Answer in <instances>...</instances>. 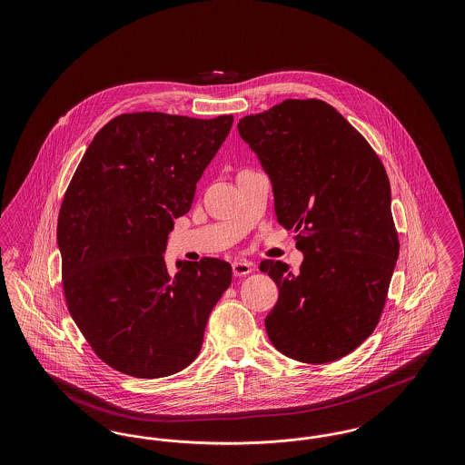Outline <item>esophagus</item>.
I'll return each instance as SVG.
<instances>
[{"mask_svg": "<svg viewBox=\"0 0 465 465\" xmlns=\"http://www.w3.org/2000/svg\"><path fill=\"white\" fill-rule=\"evenodd\" d=\"M232 268H233V275L235 277H242V275L254 272V266H252V263H249V262H235Z\"/></svg>", "mask_w": 465, "mask_h": 465, "instance_id": "1", "label": "esophagus"}]
</instances>
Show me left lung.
<instances>
[{
  "mask_svg": "<svg viewBox=\"0 0 465 465\" xmlns=\"http://www.w3.org/2000/svg\"><path fill=\"white\" fill-rule=\"evenodd\" d=\"M237 127L270 177L277 222L303 252L298 273L282 262L260 265L279 288L268 338L309 364L351 354L375 331L398 262L383 163L319 99H286Z\"/></svg>",
  "mask_w": 465,
  "mask_h": 465,
  "instance_id": "1",
  "label": "left lung"
}]
</instances>
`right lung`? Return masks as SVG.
Masks as SVG:
<instances>
[{
	"label": "right lung",
	"instance_id": "1",
	"mask_svg": "<svg viewBox=\"0 0 465 465\" xmlns=\"http://www.w3.org/2000/svg\"><path fill=\"white\" fill-rule=\"evenodd\" d=\"M232 124V114H120L95 134L67 186L57 222L67 309L116 371L162 378L199 355L232 266L177 262L171 275L163 252Z\"/></svg>",
	"mask_w": 465,
	"mask_h": 465
}]
</instances>
